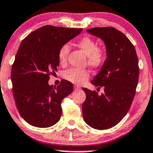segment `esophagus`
<instances>
[{"label":"esophagus","instance_id":"esophagus-1","mask_svg":"<svg viewBox=\"0 0 153 153\" xmlns=\"http://www.w3.org/2000/svg\"><path fill=\"white\" fill-rule=\"evenodd\" d=\"M74 90H80V88L79 86H76V85H74Z\"/></svg>","mask_w":153,"mask_h":153}]
</instances>
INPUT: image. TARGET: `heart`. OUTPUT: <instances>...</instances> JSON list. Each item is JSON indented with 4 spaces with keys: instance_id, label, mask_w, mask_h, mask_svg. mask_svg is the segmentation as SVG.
I'll return each instance as SVG.
<instances>
[{
    "instance_id": "heart-1",
    "label": "heart",
    "mask_w": 153,
    "mask_h": 153,
    "mask_svg": "<svg viewBox=\"0 0 153 153\" xmlns=\"http://www.w3.org/2000/svg\"><path fill=\"white\" fill-rule=\"evenodd\" d=\"M76 45L88 56V62L90 66L98 68L101 66L106 59V52L103 49L98 47L96 42L91 38L85 36L76 42ZM70 52V47L68 44L61 46L58 52V60L61 65L66 63L67 57ZM89 72L87 70L70 68L64 73L65 79L71 82L81 85L89 78Z\"/></svg>"
}]
</instances>
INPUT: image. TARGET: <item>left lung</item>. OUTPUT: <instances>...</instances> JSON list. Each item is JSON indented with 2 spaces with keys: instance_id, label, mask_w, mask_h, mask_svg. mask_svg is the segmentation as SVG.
Wrapping results in <instances>:
<instances>
[{
  "instance_id": "left-lung-1",
  "label": "left lung",
  "mask_w": 153,
  "mask_h": 153,
  "mask_svg": "<svg viewBox=\"0 0 153 153\" xmlns=\"http://www.w3.org/2000/svg\"><path fill=\"white\" fill-rule=\"evenodd\" d=\"M87 32L105 44L106 59L91 83L104 92L82 88L86 99L82 104L85 122L98 130L114 127L131 107L139 82V60L134 46L122 32L114 27H94Z\"/></svg>"
}]
</instances>
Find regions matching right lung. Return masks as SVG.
Returning a JSON list of instances; mask_svg holds the SVG:
<instances>
[{
    "label": "right lung",
    "instance_id": "obj_1",
    "mask_svg": "<svg viewBox=\"0 0 153 153\" xmlns=\"http://www.w3.org/2000/svg\"><path fill=\"white\" fill-rule=\"evenodd\" d=\"M82 31L45 25L30 33L19 46L11 80L18 111L31 126L49 128L60 120L61 102L72 93L73 85L63 79L53 88L48 81L60 64L57 55L61 46Z\"/></svg>",
    "mask_w": 153,
    "mask_h": 153
}]
</instances>
